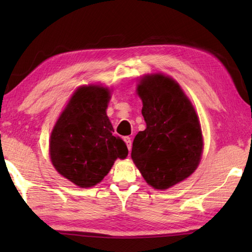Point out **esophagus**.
<instances>
[{
	"label": "esophagus",
	"instance_id": "1",
	"mask_svg": "<svg viewBox=\"0 0 252 252\" xmlns=\"http://www.w3.org/2000/svg\"><path fill=\"white\" fill-rule=\"evenodd\" d=\"M123 140H125V142L126 143V147H127V149H129V151H130L131 148H132L131 138H130V136H125V138H123Z\"/></svg>",
	"mask_w": 252,
	"mask_h": 252
}]
</instances>
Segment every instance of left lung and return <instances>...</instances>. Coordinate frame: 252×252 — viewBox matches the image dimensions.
<instances>
[{
    "label": "left lung",
    "instance_id": "8db88e82",
    "mask_svg": "<svg viewBox=\"0 0 252 252\" xmlns=\"http://www.w3.org/2000/svg\"><path fill=\"white\" fill-rule=\"evenodd\" d=\"M136 90L147 127L135 135L132 160L148 185L165 190L197 169L203 149L201 126L192 103L170 76L144 75Z\"/></svg>",
    "mask_w": 252,
    "mask_h": 252
}]
</instances>
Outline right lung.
Wrapping results in <instances>:
<instances>
[{
  "label": "right lung",
  "mask_w": 252,
  "mask_h": 252,
  "mask_svg": "<svg viewBox=\"0 0 252 252\" xmlns=\"http://www.w3.org/2000/svg\"><path fill=\"white\" fill-rule=\"evenodd\" d=\"M109 89L81 87L71 96L51 133L50 157L57 171L80 188L101 182L118 158L125 159V141L113 135L105 110Z\"/></svg>",
  "instance_id": "add662e5"
}]
</instances>
